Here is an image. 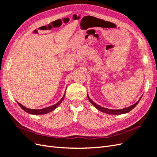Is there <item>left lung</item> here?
I'll return each mask as SVG.
<instances>
[{"instance_id": "8db88e82", "label": "left lung", "mask_w": 157, "mask_h": 157, "mask_svg": "<svg viewBox=\"0 0 157 157\" xmlns=\"http://www.w3.org/2000/svg\"><path fill=\"white\" fill-rule=\"evenodd\" d=\"M88 98L89 99V101H90V103H91L92 105L96 107V109H98V110H99L100 111L103 112V113H107V114H109V115H121V114H124V113H127L128 112H130L131 110H132L133 109H134L137 105V103H139V101H140V99L141 98V97L140 98V99L138 101H137V102H136L135 104H134V105H132V106H130L128 107L127 108H125V109H107V108H104V107H102L101 106L98 105V104L95 103L91 99H90L89 98V96H88Z\"/></svg>"}]
</instances>
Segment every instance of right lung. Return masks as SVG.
<instances>
[{
	"mask_svg": "<svg viewBox=\"0 0 157 157\" xmlns=\"http://www.w3.org/2000/svg\"><path fill=\"white\" fill-rule=\"evenodd\" d=\"M65 95V93L64 94L63 98L61 99V100L59 101H58L57 103H56L55 105H52V106L48 107L41 109H28V108H26L24 106H23L21 104H20V103L17 102V103H18V105L20 106V107L23 109V111H25V112H27L28 113L33 114V115H44V114L48 113H50V112H51L52 111H54L55 109H56L57 107H58L59 104L61 102H62V101L64 99Z\"/></svg>",
	"mask_w": 157,
	"mask_h": 157,
	"instance_id": "right-lung-1",
	"label": "right lung"
}]
</instances>
